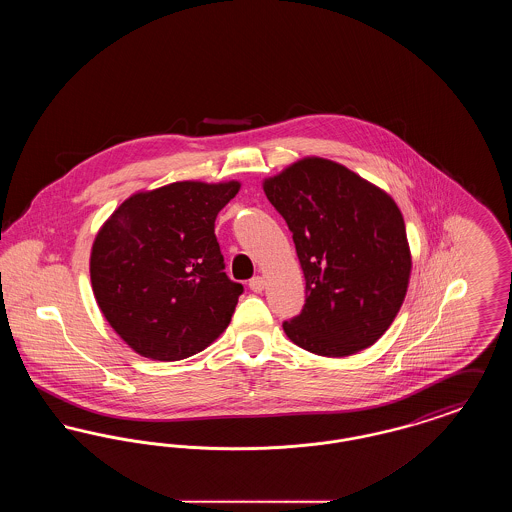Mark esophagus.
I'll return each instance as SVG.
<instances>
[{
    "label": "esophagus",
    "instance_id": "34e87169",
    "mask_svg": "<svg viewBox=\"0 0 512 512\" xmlns=\"http://www.w3.org/2000/svg\"><path fill=\"white\" fill-rule=\"evenodd\" d=\"M249 288L255 293H261L265 290V278L263 276H253L249 280Z\"/></svg>",
    "mask_w": 512,
    "mask_h": 512
}]
</instances>
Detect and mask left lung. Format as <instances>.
<instances>
[{"label":"left lung","instance_id":"8db88e82","mask_svg":"<svg viewBox=\"0 0 512 512\" xmlns=\"http://www.w3.org/2000/svg\"><path fill=\"white\" fill-rule=\"evenodd\" d=\"M263 190L288 222L305 276V305L282 324L286 336L320 357L355 355L380 340L413 267L391 195L322 157L265 178Z\"/></svg>","mask_w":512,"mask_h":512}]
</instances>
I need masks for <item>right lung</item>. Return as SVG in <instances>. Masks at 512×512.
<instances>
[{
  "label": "right lung",
  "mask_w": 512,
  "mask_h": 512,
  "mask_svg": "<svg viewBox=\"0 0 512 512\" xmlns=\"http://www.w3.org/2000/svg\"><path fill=\"white\" fill-rule=\"evenodd\" d=\"M240 182H172L136 192L103 222L90 278L99 309L138 355L182 361L230 324L244 286L224 272L215 236Z\"/></svg>",
  "instance_id": "right-lung-1"
}]
</instances>
